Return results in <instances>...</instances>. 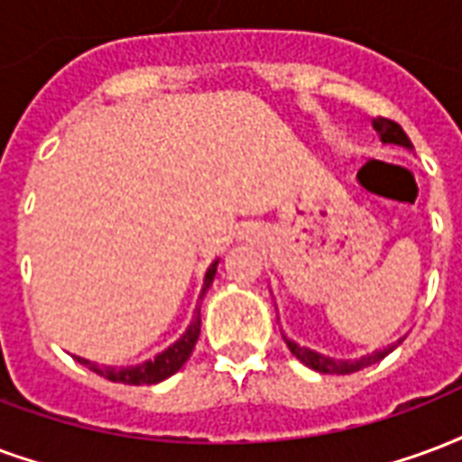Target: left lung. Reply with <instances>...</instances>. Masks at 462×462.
<instances>
[{
	"label": "left lung",
	"instance_id": "obj_1",
	"mask_svg": "<svg viewBox=\"0 0 462 462\" xmlns=\"http://www.w3.org/2000/svg\"><path fill=\"white\" fill-rule=\"evenodd\" d=\"M372 126H374V132H377L379 139H382V144H399L406 146V149H413L406 132L396 125L394 119L374 117L372 119ZM283 340H286V345H289V350H291V355L296 360L303 362L310 370L323 372V374H353V372L365 370V367H370L374 362L384 360V357L394 350L396 345L402 343V340H399V343H392L389 347H384V350H374V353L365 355L360 360H336V357H326V355L316 353V350H309V347H300V345H296L286 336H283Z\"/></svg>",
	"mask_w": 462,
	"mask_h": 462
}]
</instances>
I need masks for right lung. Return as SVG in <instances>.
I'll list each match as a JSON object with an SVG mask.
<instances>
[{
	"instance_id": "add662e5",
	"label": "right lung",
	"mask_w": 462,
	"mask_h": 462,
	"mask_svg": "<svg viewBox=\"0 0 462 462\" xmlns=\"http://www.w3.org/2000/svg\"><path fill=\"white\" fill-rule=\"evenodd\" d=\"M215 272H217V262L210 264V269L205 272V282H203V291H200V299L205 296V291L210 289V283L215 279ZM198 336H200V309H196L193 313V320L183 336L176 340V343L166 347L163 353H159L153 360H146L142 365H134V367H105V365H97V362L85 360V357H75V360L85 365L88 370H92L95 374L109 379V382H122V384H156V382H163L169 379L171 374L186 365V360L193 353V347L198 343Z\"/></svg>"
}]
</instances>
